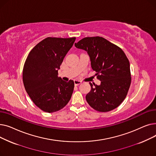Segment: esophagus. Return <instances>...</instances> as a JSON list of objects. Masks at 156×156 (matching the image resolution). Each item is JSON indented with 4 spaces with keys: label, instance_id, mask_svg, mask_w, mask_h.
I'll return each mask as SVG.
<instances>
[{
    "label": "esophagus",
    "instance_id": "obj_1",
    "mask_svg": "<svg viewBox=\"0 0 156 156\" xmlns=\"http://www.w3.org/2000/svg\"><path fill=\"white\" fill-rule=\"evenodd\" d=\"M74 83H75V85L76 86H78V85H79L81 83V81H80V80H74Z\"/></svg>",
    "mask_w": 156,
    "mask_h": 156
}]
</instances>
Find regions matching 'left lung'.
Segmentation results:
<instances>
[{"label": "left lung", "mask_w": 156, "mask_h": 156, "mask_svg": "<svg viewBox=\"0 0 156 156\" xmlns=\"http://www.w3.org/2000/svg\"><path fill=\"white\" fill-rule=\"evenodd\" d=\"M75 45L87 52L92 68L101 81L100 85L89 83L88 104L102 112L118 107L126 98L132 80L129 62L123 51L101 37H85Z\"/></svg>", "instance_id": "left-lung-1"}]
</instances>
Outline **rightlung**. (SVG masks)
<instances>
[{
    "label": "right lung",
    "mask_w": 156,
    "mask_h": 156,
    "mask_svg": "<svg viewBox=\"0 0 156 156\" xmlns=\"http://www.w3.org/2000/svg\"><path fill=\"white\" fill-rule=\"evenodd\" d=\"M75 40L47 37L33 48L27 57L23 69L24 87L31 101L43 111H58L71 99L74 81L66 82L57 75Z\"/></svg>",
    "instance_id": "right-lung-1"
}]
</instances>
